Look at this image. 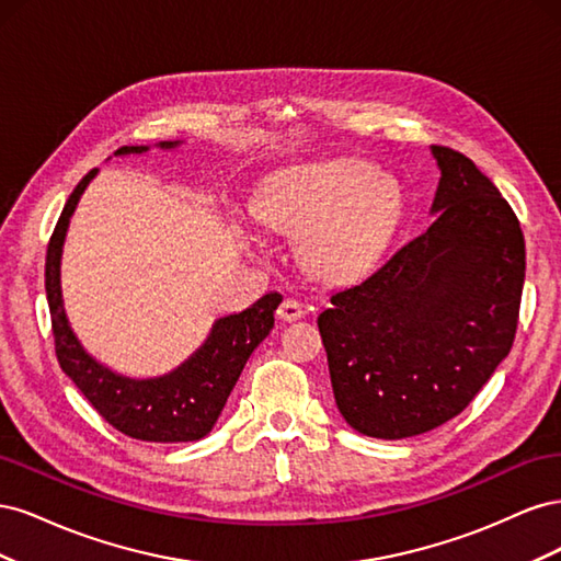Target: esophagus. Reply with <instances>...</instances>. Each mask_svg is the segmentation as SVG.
<instances>
[{
  "label": "esophagus",
  "mask_w": 561,
  "mask_h": 561,
  "mask_svg": "<svg viewBox=\"0 0 561 561\" xmlns=\"http://www.w3.org/2000/svg\"><path fill=\"white\" fill-rule=\"evenodd\" d=\"M304 313H307V309H304V304H299V301L293 299V297L283 299V304L278 307V311H276V316H278L280 320H285V322L299 320V318H304Z\"/></svg>",
  "instance_id": "esophagus-1"
}]
</instances>
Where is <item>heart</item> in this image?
<instances>
[{
    "instance_id": "heart-1",
    "label": "heart",
    "mask_w": 561,
    "mask_h": 561,
    "mask_svg": "<svg viewBox=\"0 0 561 561\" xmlns=\"http://www.w3.org/2000/svg\"><path fill=\"white\" fill-rule=\"evenodd\" d=\"M268 229L301 239L304 264L322 280L348 283L377 262L398 222L393 186L363 161L304 165L254 203Z\"/></svg>"
}]
</instances>
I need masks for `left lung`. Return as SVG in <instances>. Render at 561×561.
Masks as SVG:
<instances>
[{"label":"left lung","instance_id":"left-lung-1","mask_svg":"<svg viewBox=\"0 0 561 561\" xmlns=\"http://www.w3.org/2000/svg\"><path fill=\"white\" fill-rule=\"evenodd\" d=\"M435 222L318 316L339 412L369 437L428 433L461 414L513 348L519 219L478 165L433 145Z\"/></svg>","mask_w":561,"mask_h":561}]
</instances>
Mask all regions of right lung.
Listing matches in <instances>:
<instances>
[{
	"mask_svg": "<svg viewBox=\"0 0 561 561\" xmlns=\"http://www.w3.org/2000/svg\"><path fill=\"white\" fill-rule=\"evenodd\" d=\"M159 147L173 149L178 142H161ZM149 147H122L116 149V154H142ZM95 173L93 168L75 186L46 250V299L58 363L98 414L116 431L145 439V443H194L213 431L250 353L274 328V311L283 297L268 293L250 309L215 320L206 344L163 377L130 379L100 365L75 336L60 295V254L67 225Z\"/></svg>",
	"mask_w": 561,
	"mask_h": 561,
	"instance_id": "right-lung-1",
	"label": "right lung"
}]
</instances>
